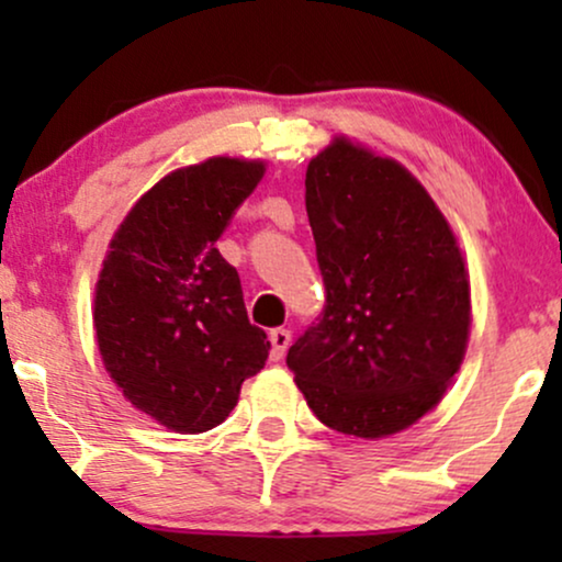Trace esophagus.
<instances>
[{"label": "esophagus", "mask_w": 562, "mask_h": 562, "mask_svg": "<svg viewBox=\"0 0 562 562\" xmlns=\"http://www.w3.org/2000/svg\"><path fill=\"white\" fill-rule=\"evenodd\" d=\"M290 330H285V327H274L272 333H269V344H272V351H269V357H272V362H280L282 357H285L288 346H290Z\"/></svg>", "instance_id": "obj_1"}]
</instances>
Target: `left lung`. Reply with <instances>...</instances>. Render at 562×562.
Masks as SVG:
<instances>
[{
    "instance_id": "left-lung-1",
    "label": "left lung",
    "mask_w": 562,
    "mask_h": 562,
    "mask_svg": "<svg viewBox=\"0 0 562 562\" xmlns=\"http://www.w3.org/2000/svg\"><path fill=\"white\" fill-rule=\"evenodd\" d=\"M306 214L327 306L290 346L295 385L338 434H402L436 409L468 351L454 229L415 173L344 134L308 160Z\"/></svg>"
}]
</instances>
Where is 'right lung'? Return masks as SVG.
I'll return each instance as SVG.
<instances>
[{"instance_id": "right-lung-1", "label": "right lung", "mask_w": 562, "mask_h": 562, "mask_svg": "<svg viewBox=\"0 0 562 562\" xmlns=\"http://www.w3.org/2000/svg\"><path fill=\"white\" fill-rule=\"evenodd\" d=\"M263 171L261 158L214 156L166 173L128 209L97 274L105 372L134 409L177 434L227 420L269 357L237 269L214 248Z\"/></svg>"}]
</instances>
